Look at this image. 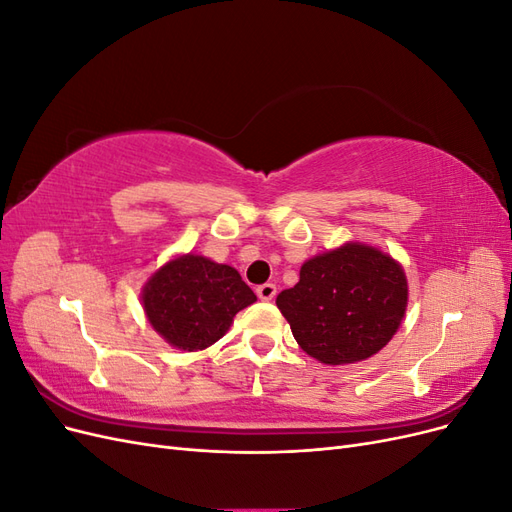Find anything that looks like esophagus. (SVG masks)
I'll list each match as a JSON object with an SVG mask.
<instances>
[{
  "label": "esophagus",
  "mask_w": 512,
  "mask_h": 512,
  "mask_svg": "<svg viewBox=\"0 0 512 512\" xmlns=\"http://www.w3.org/2000/svg\"><path fill=\"white\" fill-rule=\"evenodd\" d=\"M256 294H258L260 301H273V297L277 294V288H275V284L267 282V284H262V286L256 288Z\"/></svg>",
  "instance_id": "1"
}]
</instances>
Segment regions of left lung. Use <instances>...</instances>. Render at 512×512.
Returning <instances> with one entry per match:
<instances>
[{
	"label": "left lung",
	"instance_id": "obj_1",
	"mask_svg": "<svg viewBox=\"0 0 512 512\" xmlns=\"http://www.w3.org/2000/svg\"><path fill=\"white\" fill-rule=\"evenodd\" d=\"M275 303L309 356L348 365L391 342L408 307V280L395 258L350 241L305 260L299 282Z\"/></svg>",
	"mask_w": 512,
	"mask_h": 512
}]
</instances>
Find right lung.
I'll use <instances>...</instances> for the list:
<instances>
[{
    "mask_svg": "<svg viewBox=\"0 0 512 512\" xmlns=\"http://www.w3.org/2000/svg\"><path fill=\"white\" fill-rule=\"evenodd\" d=\"M254 301L256 294L237 269L198 254L168 260L143 286L149 324L170 346L185 352L218 342L237 312Z\"/></svg>",
    "mask_w": 512,
    "mask_h": 512,
    "instance_id": "1",
    "label": "right lung"
}]
</instances>
